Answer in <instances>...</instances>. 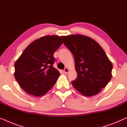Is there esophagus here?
<instances>
[{
	"mask_svg": "<svg viewBox=\"0 0 127 127\" xmlns=\"http://www.w3.org/2000/svg\"><path fill=\"white\" fill-rule=\"evenodd\" d=\"M69 69L68 68H65L64 69V73H65V74H67L69 72Z\"/></svg>",
	"mask_w": 127,
	"mask_h": 127,
	"instance_id": "obj_1",
	"label": "esophagus"
}]
</instances>
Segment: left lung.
Here are the masks:
<instances>
[{"mask_svg":"<svg viewBox=\"0 0 127 127\" xmlns=\"http://www.w3.org/2000/svg\"><path fill=\"white\" fill-rule=\"evenodd\" d=\"M74 56L77 78L72 86L85 96L101 92L112 78L113 65L103 49L95 40L81 34L62 36Z\"/></svg>","mask_w":127,"mask_h":127,"instance_id":"8db88e82","label":"left lung"}]
</instances>
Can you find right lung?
Here are the masks:
<instances>
[{
  "mask_svg": "<svg viewBox=\"0 0 127 127\" xmlns=\"http://www.w3.org/2000/svg\"><path fill=\"white\" fill-rule=\"evenodd\" d=\"M63 44L58 35H46L32 42L15 63L14 76L23 90L40 97L56 83L60 72L53 67V54Z\"/></svg>",
  "mask_w": 127,
  "mask_h": 127,
  "instance_id": "obj_1",
  "label": "right lung"
}]
</instances>
